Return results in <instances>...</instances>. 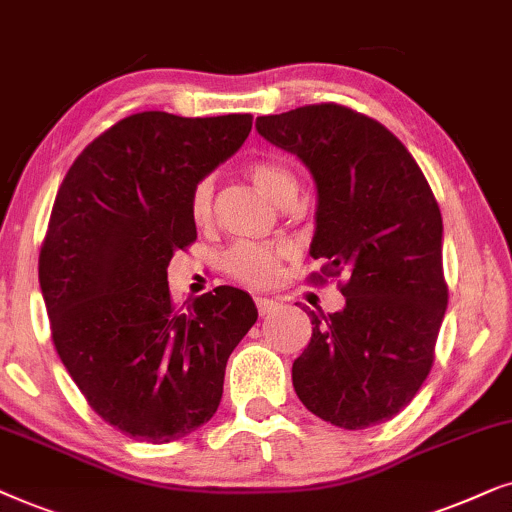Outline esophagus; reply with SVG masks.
I'll use <instances>...</instances> for the list:
<instances>
[{"mask_svg": "<svg viewBox=\"0 0 512 512\" xmlns=\"http://www.w3.org/2000/svg\"><path fill=\"white\" fill-rule=\"evenodd\" d=\"M255 304H257V311H260V316H269V313H274L278 306H281L276 299H269V297H257Z\"/></svg>", "mask_w": 512, "mask_h": 512, "instance_id": "34e87169", "label": "esophagus"}]
</instances>
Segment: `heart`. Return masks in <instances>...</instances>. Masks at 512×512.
I'll return each mask as SVG.
<instances>
[{"instance_id": "1", "label": "heart", "mask_w": 512, "mask_h": 512, "mask_svg": "<svg viewBox=\"0 0 512 512\" xmlns=\"http://www.w3.org/2000/svg\"><path fill=\"white\" fill-rule=\"evenodd\" d=\"M250 180L255 182V187L262 194H267L271 201L281 203L288 196L297 194V180L290 173V168H285L278 161H255L248 168ZM213 180H201L194 187L192 201H189V210H192V220L196 224H208L213 217ZM285 257L283 248H274V245H257V243H238L234 248L227 250L224 255V271L229 276H234L236 281H241L250 288H264L271 285L281 274V262Z\"/></svg>"}]
</instances>
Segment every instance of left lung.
Returning <instances> with one entry per match:
<instances>
[{"instance_id":"obj_1","label":"left lung","mask_w":512,"mask_h":512,"mask_svg":"<svg viewBox=\"0 0 512 512\" xmlns=\"http://www.w3.org/2000/svg\"><path fill=\"white\" fill-rule=\"evenodd\" d=\"M316 185L311 257L344 274L342 311H309L313 335L292 363L309 412L339 428L384 424L424 384L447 309L442 217L395 135L349 107L306 105L257 119Z\"/></svg>"}]
</instances>
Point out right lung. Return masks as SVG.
<instances>
[{"label":"right lung","mask_w":512,"mask_h":512,"mask_svg":"<svg viewBox=\"0 0 512 512\" xmlns=\"http://www.w3.org/2000/svg\"><path fill=\"white\" fill-rule=\"evenodd\" d=\"M250 128V114H133L58 189L39 255L53 344L88 405L133 440L173 442L213 419L227 360L257 320L238 288L182 306L168 290L170 260L196 238L194 187Z\"/></svg>","instance_id":"add662e5"}]
</instances>
